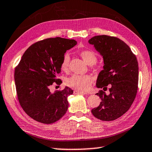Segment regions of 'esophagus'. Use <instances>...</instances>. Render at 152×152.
Segmentation results:
<instances>
[{"instance_id":"1","label":"esophagus","mask_w":152,"mask_h":152,"mask_svg":"<svg viewBox=\"0 0 152 152\" xmlns=\"http://www.w3.org/2000/svg\"><path fill=\"white\" fill-rule=\"evenodd\" d=\"M74 94H83V95H87V93H86L83 92V91H78V90L74 91Z\"/></svg>"}]
</instances>
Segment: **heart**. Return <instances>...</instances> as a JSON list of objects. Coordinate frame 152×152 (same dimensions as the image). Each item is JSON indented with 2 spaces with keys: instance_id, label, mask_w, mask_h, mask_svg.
Segmentation results:
<instances>
[{
  "instance_id": "b5f03b06",
  "label": "heart",
  "mask_w": 152,
  "mask_h": 152,
  "mask_svg": "<svg viewBox=\"0 0 152 152\" xmlns=\"http://www.w3.org/2000/svg\"><path fill=\"white\" fill-rule=\"evenodd\" d=\"M80 57L89 66H92L97 61V55L91 50H84L80 52ZM69 56L65 54L61 60V68L64 72H67L69 68ZM93 78L89 75L74 74L66 80V85L77 90L86 91L90 88Z\"/></svg>"
}]
</instances>
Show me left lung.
<instances>
[{"instance_id": "left-lung-1", "label": "left lung", "mask_w": 152, "mask_h": 152, "mask_svg": "<svg viewBox=\"0 0 152 152\" xmlns=\"http://www.w3.org/2000/svg\"><path fill=\"white\" fill-rule=\"evenodd\" d=\"M103 56V69L99 74L97 87L103 88L96 95L99 105L91 110L103 121H112L124 114L131 107L138 90L139 66L137 57L123 40L107 35L95 36L88 40ZM110 84V94L104 91Z\"/></svg>"}]
</instances>
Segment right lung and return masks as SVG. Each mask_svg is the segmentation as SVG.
Masks as SVG:
<instances>
[{"mask_svg":"<svg viewBox=\"0 0 152 152\" xmlns=\"http://www.w3.org/2000/svg\"><path fill=\"white\" fill-rule=\"evenodd\" d=\"M77 44L75 40L49 38L34 43L26 50L15 67L17 96L21 107L36 121L43 124L57 122L66 114L67 97L73 93L70 88L50 92L53 83L60 85L57 78L61 72L65 53Z\"/></svg>","mask_w":152,"mask_h":152,"instance_id":"obj_1","label":"right lung"}]
</instances>
